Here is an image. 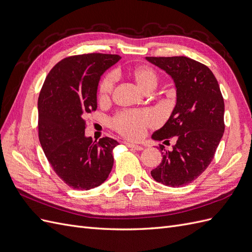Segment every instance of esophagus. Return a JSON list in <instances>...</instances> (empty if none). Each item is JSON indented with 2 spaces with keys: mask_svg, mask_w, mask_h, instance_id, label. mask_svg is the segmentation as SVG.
Listing matches in <instances>:
<instances>
[{
  "mask_svg": "<svg viewBox=\"0 0 252 252\" xmlns=\"http://www.w3.org/2000/svg\"><path fill=\"white\" fill-rule=\"evenodd\" d=\"M125 145L128 148H131V149H134V150H143V147L140 146V145H135V144L127 143V142H125Z\"/></svg>",
  "mask_w": 252,
  "mask_h": 252,
  "instance_id": "1",
  "label": "esophagus"
}]
</instances>
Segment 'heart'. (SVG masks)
Here are the masks:
<instances>
[{
    "label": "heart",
    "mask_w": 252,
    "mask_h": 252,
    "mask_svg": "<svg viewBox=\"0 0 252 252\" xmlns=\"http://www.w3.org/2000/svg\"><path fill=\"white\" fill-rule=\"evenodd\" d=\"M131 79L134 81L143 93L152 91L158 84V75L156 71L147 66L134 67L129 72ZM116 84V75L108 73L98 84V97L101 101L108 100ZM158 124V118L154 112L149 110H127L114 117L110 125L113 130L124 136L127 140L138 141L142 139L148 128L155 127Z\"/></svg>",
    "instance_id": "heart-1"
}]
</instances>
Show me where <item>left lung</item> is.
I'll list each match as a JSON object with an SVG mask.
<instances>
[{
	"instance_id": "obj_1",
	"label": "left lung",
	"mask_w": 252,
	"mask_h": 252,
	"mask_svg": "<svg viewBox=\"0 0 252 252\" xmlns=\"http://www.w3.org/2000/svg\"><path fill=\"white\" fill-rule=\"evenodd\" d=\"M168 73L177 88V104L165 125L154 132L156 141H175L171 150L163 145L162 162L151 170L158 183L170 187L188 185L205 171L222 139L224 98L209 68L187 57H146Z\"/></svg>"
}]
</instances>
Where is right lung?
<instances>
[{"mask_svg": "<svg viewBox=\"0 0 252 252\" xmlns=\"http://www.w3.org/2000/svg\"><path fill=\"white\" fill-rule=\"evenodd\" d=\"M121 60L118 55L68 57L49 71L37 101L39 139L52 169L79 190L100 186L112 169L116 140L85 136V117L96 109L102 74Z\"/></svg>", "mask_w": 252, "mask_h": 252, "instance_id": "1", "label": "right lung"}]
</instances>
